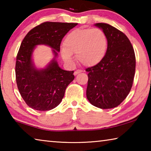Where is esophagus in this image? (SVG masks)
I'll return each instance as SVG.
<instances>
[{
	"label": "esophagus",
	"instance_id": "1",
	"mask_svg": "<svg viewBox=\"0 0 151 151\" xmlns=\"http://www.w3.org/2000/svg\"><path fill=\"white\" fill-rule=\"evenodd\" d=\"M82 72H83V70H75V73H74V75H77L78 74H79V73H81Z\"/></svg>",
	"mask_w": 151,
	"mask_h": 151
}]
</instances>
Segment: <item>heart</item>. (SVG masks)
<instances>
[{
	"label": "heart",
	"mask_w": 151,
	"mask_h": 151,
	"mask_svg": "<svg viewBox=\"0 0 151 151\" xmlns=\"http://www.w3.org/2000/svg\"><path fill=\"white\" fill-rule=\"evenodd\" d=\"M108 48V40L99 29H76L66 35L61 48L63 60L69 65L74 63L73 54L84 66L92 67L103 60Z\"/></svg>",
	"instance_id": "obj_1"
}]
</instances>
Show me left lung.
<instances>
[{
    "instance_id": "left-lung-1",
    "label": "left lung",
    "mask_w": 151,
    "mask_h": 151,
    "mask_svg": "<svg viewBox=\"0 0 151 151\" xmlns=\"http://www.w3.org/2000/svg\"><path fill=\"white\" fill-rule=\"evenodd\" d=\"M94 26L105 33L108 48L103 60L86 69V98L102 109L119 106L129 94L133 83L136 59L133 47L123 32L106 23Z\"/></svg>"
}]
</instances>
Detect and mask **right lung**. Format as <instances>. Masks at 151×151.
Wrapping results in <instances>:
<instances>
[{"label":"right lung","mask_w":151,"mask_h":151,"mask_svg":"<svg viewBox=\"0 0 151 151\" xmlns=\"http://www.w3.org/2000/svg\"><path fill=\"white\" fill-rule=\"evenodd\" d=\"M77 23L46 22L30 30L20 45L17 57L15 73L20 95L30 108L49 111L59 104L67 86L75 76L74 70L61 68L57 58L65 35ZM38 45L52 48L53 58L44 68H38L33 52Z\"/></svg>","instance_id":"obj_1"}]
</instances>
